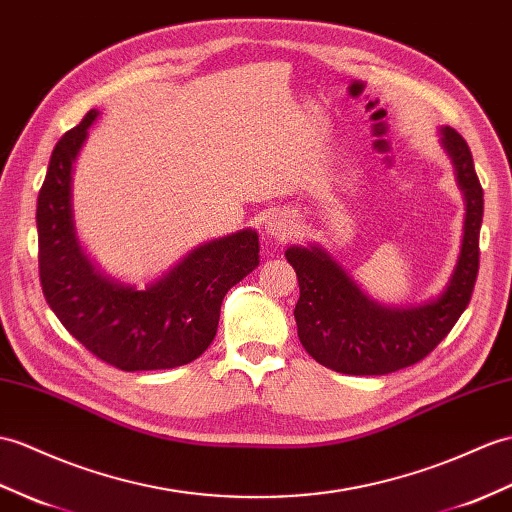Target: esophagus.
Returning a JSON list of instances; mask_svg holds the SVG:
<instances>
[{
  "mask_svg": "<svg viewBox=\"0 0 512 512\" xmlns=\"http://www.w3.org/2000/svg\"><path fill=\"white\" fill-rule=\"evenodd\" d=\"M264 233L270 237V240H288V237L294 233V220L290 213L285 211H272L268 213V218L264 222Z\"/></svg>",
  "mask_w": 512,
  "mask_h": 512,
  "instance_id": "34e87169",
  "label": "esophagus"
}]
</instances>
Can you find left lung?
<instances>
[{"instance_id":"left-lung-1","label":"left lung","mask_w":512,"mask_h":512,"mask_svg":"<svg viewBox=\"0 0 512 512\" xmlns=\"http://www.w3.org/2000/svg\"><path fill=\"white\" fill-rule=\"evenodd\" d=\"M441 146L454 165L467 213L454 272L434 299L406 307L377 303L323 246H290L285 251L301 288L294 307L299 340L318 364L331 371L386 375L417 364L467 310L480 266L484 192L462 135L443 126Z\"/></svg>"}]
</instances>
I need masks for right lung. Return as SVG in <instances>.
I'll return each instance as SVG.
<instances>
[{
    "mask_svg": "<svg viewBox=\"0 0 512 512\" xmlns=\"http://www.w3.org/2000/svg\"><path fill=\"white\" fill-rule=\"evenodd\" d=\"M100 111L58 141L37 200L39 272L47 305L95 358L120 371H161L194 362L216 338L220 305L259 266V235L242 229L198 244L146 288L122 283L82 248L71 183Z\"/></svg>",
    "mask_w": 512,
    "mask_h": 512,
    "instance_id": "right-lung-1",
    "label": "right lung"
}]
</instances>
